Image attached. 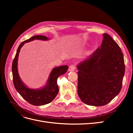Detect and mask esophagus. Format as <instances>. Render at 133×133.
Listing matches in <instances>:
<instances>
[{
    "label": "esophagus",
    "mask_w": 133,
    "mask_h": 133,
    "mask_svg": "<svg viewBox=\"0 0 133 133\" xmlns=\"http://www.w3.org/2000/svg\"><path fill=\"white\" fill-rule=\"evenodd\" d=\"M75 65H74V64H72V65H70L69 67V71H73L75 70Z\"/></svg>",
    "instance_id": "obj_1"
}]
</instances>
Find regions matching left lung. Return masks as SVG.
I'll return each instance as SVG.
<instances>
[{"instance_id":"8db88e82","label":"left lung","mask_w":133,"mask_h":133,"mask_svg":"<svg viewBox=\"0 0 133 133\" xmlns=\"http://www.w3.org/2000/svg\"><path fill=\"white\" fill-rule=\"evenodd\" d=\"M103 35L101 46L77 66L79 98L96 107L106 105L119 93L125 74L121 49L109 35Z\"/></svg>"}]
</instances>
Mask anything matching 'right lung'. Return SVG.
I'll return each mask as SVG.
<instances>
[{"mask_svg": "<svg viewBox=\"0 0 133 133\" xmlns=\"http://www.w3.org/2000/svg\"><path fill=\"white\" fill-rule=\"evenodd\" d=\"M34 39L46 41L48 39V37L43 35H35L20 44L12 63L13 80L16 90L26 102L33 105H43L53 101L59 92V88L57 83V79L60 75H63L66 72L68 66L63 65L54 68L51 72L46 85L42 89L33 90L27 88L19 78L17 69L18 58L20 50L24 44Z\"/></svg>", "mask_w": 133, "mask_h": 133, "instance_id": "add662e5", "label": "right lung"}]
</instances>
